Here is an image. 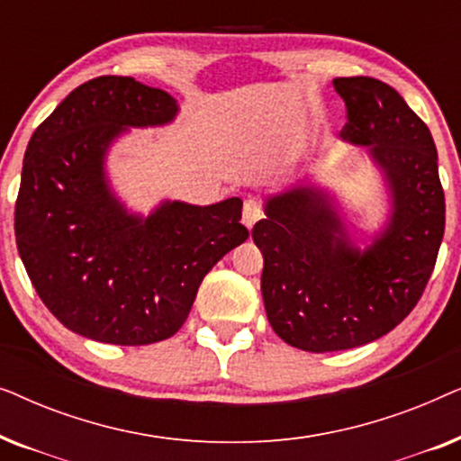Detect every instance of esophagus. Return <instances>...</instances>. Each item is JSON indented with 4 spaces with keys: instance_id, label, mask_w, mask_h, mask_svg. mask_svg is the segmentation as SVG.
<instances>
[{
    "instance_id": "1",
    "label": "esophagus",
    "mask_w": 461,
    "mask_h": 461,
    "mask_svg": "<svg viewBox=\"0 0 461 461\" xmlns=\"http://www.w3.org/2000/svg\"><path fill=\"white\" fill-rule=\"evenodd\" d=\"M262 218V207H260V201L258 199H248L243 203V224L251 229L258 220Z\"/></svg>"
}]
</instances>
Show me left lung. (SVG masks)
Listing matches in <instances>:
<instances>
[{
    "mask_svg": "<svg viewBox=\"0 0 461 461\" xmlns=\"http://www.w3.org/2000/svg\"><path fill=\"white\" fill-rule=\"evenodd\" d=\"M348 123L339 138L367 149L386 212L377 229L350 230L338 193L298 182L264 199L251 230L262 251V298L283 342L336 352L393 331L424 294L445 232V194L428 125L394 87L338 77Z\"/></svg>",
    "mask_w": 461,
    "mask_h": 461,
    "instance_id": "8db88e82",
    "label": "left lung"
}]
</instances>
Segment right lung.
<instances>
[{
    "instance_id": "1",
    "label": "right lung",
    "mask_w": 461,
    "mask_h": 461,
    "mask_svg": "<svg viewBox=\"0 0 461 461\" xmlns=\"http://www.w3.org/2000/svg\"><path fill=\"white\" fill-rule=\"evenodd\" d=\"M178 113L167 92L106 75L75 87L31 136L14 213L18 254L37 295L73 333L119 346L172 338L203 276L249 237L239 197L163 199L140 213L113 186L111 149Z\"/></svg>"
}]
</instances>
